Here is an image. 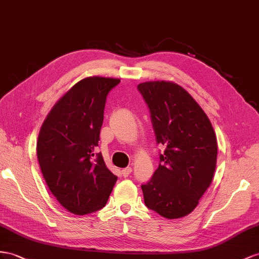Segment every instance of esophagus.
Wrapping results in <instances>:
<instances>
[{"label": "esophagus", "instance_id": "34e87169", "mask_svg": "<svg viewBox=\"0 0 259 259\" xmlns=\"http://www.w3.org/2000/svg\"><path fill=\"white\" fill-rule=\"evenodd\" d=\"M131 171H132V168H131V167H125V168H123V169L121 170V174H122L123 177H128V176L131 174Z\"/></svg>", "mask_w": 259, "mask_h": 259}]
</instances>
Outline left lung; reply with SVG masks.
Masks as SVG:
<instances>
[{"mask_svg":"<svg viewBox=\"0 0 259 259\" xmlns=\"http://www.w3.org/2000/svg\"><path fill=\"white\" fill-rule=\"evenodd\" d=\"M150 109L157 144L165 147L153 176L141 185L144 203L167 219L189 214L210 186L218 145L207 115L189 93L173 82L138 85Z\"/></svg>","mask_w":259,"mask_h":259,"instance_id":"left-lung-1","label":"left lung"}]
</instances>
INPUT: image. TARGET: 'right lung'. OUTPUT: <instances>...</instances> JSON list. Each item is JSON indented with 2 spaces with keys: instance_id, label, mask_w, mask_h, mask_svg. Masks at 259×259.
<instances>
[{
  "instance_id": "right-lung-1",
  "label": "right lung",
  "mask_w": 259,
  "mask_h": 259,
  "mask_svg": "<svg viewBox=\"0 0 259 259\" xmlns=\"http://www.w3.org/2000/svg\"><path fill=\"white\" fill-rule=\"evenodd\" d=\"M119 78L93 76L76 83L46 118L37 157L50 191L74 214L105 207L117 176L97 152L108 93Z\"/></svg>"
}]
</instances>
